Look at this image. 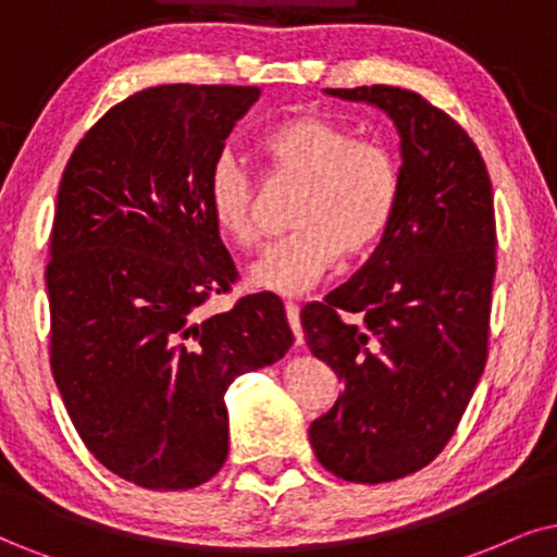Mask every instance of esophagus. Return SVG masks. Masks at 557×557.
<instances>
[{
    "instance_id": "obj_1",
    "label": "esophagus",
    "mask_w": 557,
    "mask_h": 557,
    "mask_svg": "<svg viewBox=\"0 0 557 557\" xmlns=\"http://www.w3.org/2000/svg\"><path fill=\"white\" fill-rule=\"evenodd\" d=\"M285 313H287V323H290L293 334H295V347H300L302 344V329H300V308L298 302L287 300L285 302Z\"/></svg>"
}]
</instances>
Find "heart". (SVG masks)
Wrapping results in <instances>:
<instances>
[{"instance_id":"b5f03b06","label":"heart","mask_w":557,"mask_h":557,"mask_svg":"<svg viewBox=\"0 0 557 557\" xmlns=\"http://www.w3.org/2000/svg\"><path fill=\"white\" fill-rule=\"evenodd\" d=\"M259 151L280 177L300 180L293 223L249 270L257 290L300 295L321 283L347 257L370 251L396 218L400 166L388 146L357 140L344 125L321 115H293L259 136ZM206 200L215 228L249 249L262 242L257 187L246 166L218 153L208 169Z\"/></svg>"}]
</instances>
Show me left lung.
<instances>
[{"label": "left lung", "mask_w": 557, "mask_h": 557, "mask_svg": "<svg viewBox=\"0 0 557 557\" xmlns=\"http://www.w3.org/2000/svg\"><path fill=\"white\" fill-rule=\"evenodd\" d=\"M375 104L400 133V200L368 264L300 311L344 393L308 429L329 473L388 483L434 460L488 357L496 218L473 138L417 91L326 89Z\"/></svg>", "instance_id": "left-lung-1"}]
</instances>
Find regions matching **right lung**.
<instances>
[{
	"label": "right lung",
	"mask_w": 557,
	"mask_h": 557,
	"mask_svg": "<svg viewBox=\"0 0 557 557\" xmlns=\"http://www.w3.org/2000/svg\"><path fill=\"white\" fill-rule=\"evenodd\" d=\"M257 100L228 84L136 91L63 169L46 267L53 380L89 453L140 488L210 481L228 455V385L295 342L272 293L202 311L238 280L208 169Z\"/></svg>",
	"instance_id": "obj_1"
}]
</instances>
